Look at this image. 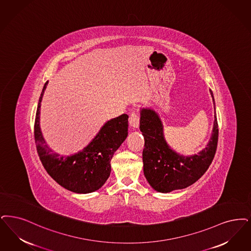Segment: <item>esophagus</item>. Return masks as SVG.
<instances>
[{
    "label": "esophagus",
    "mask_w": 251,
    "mask_h": 251,
    "mask_svg": "<svg viewBox=\"0 0 251 251\" xmlns=\"http://www.w3.org/2000/svg\"><path fill=\"white\" fill-rule=\"evenodd\" d=\"M129 123H130V127H132L133 129H137L140 124V118H139L138 114L131 113L130 119H129Z\"/></svg>",
    "instance_id": "obj_1"
}]
</instances>
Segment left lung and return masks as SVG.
I'll return each mask as SVG.
<instances>
[{
  "mask_svg": "<svg viewBox=\"0 0 251 251\" xmlns=\"http://www.w3.org/2000/svg\"><path fill=\"white\" fill-rule=\"evenodd\" d=\"M210 93L215 105L211 90ZM214 109V125L206 147L197 154L185 156L174 151L166 142L163 124L158 112L151 107L141 108L140 130L145 139L144 175L153 190L168 193L185 189L195 183L208 169L219 139L216 108Z\"/></svg>",
  "mask_w": 251,
  "mask_h": 251,
  "instance_id": "left-lung-1",
  "label": "left lung"
}]
</instances>
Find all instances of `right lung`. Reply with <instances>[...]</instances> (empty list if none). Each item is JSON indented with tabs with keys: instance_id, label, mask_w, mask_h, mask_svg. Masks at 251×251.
<instances>
[{
	"instance_id": "obj_1",
	"label": "right lung",
	"mask_w": 251,
	"mask_h": 251,
	"mask_svg": "<svg viewBox=\"0 0 251 251\" xmlns=\"http://www.w3.org/2000/svg\"><path fill=\"white\" fill-rule=\"evenodd\" d=\"M48 83L41 92L34 123V139L42 164L51 177L68 191L75 193L98 191L110 176L114 153L128 136L129 116L123 114L106 121L82 151L60 156L47 145L41 130V101Z\"/></svg>"
}]
</instances>
